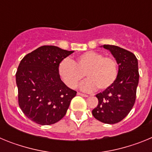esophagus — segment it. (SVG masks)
Returning a JSON list of instances; mask_svg holds the SVG:
<instances>
[{"instance_id": "obj_1", "label": "esophagus", "mask_w": 152, "mask_h": 152, "mask_svg": "<svg viewBox=\"0 0 152 152\" xmlns=\"http://www.w3.org/2000/svg\"><path fill=\"white\" fill-rule=\"evenodd\" d=\"M77 95H80V96H84V97H88V95L87 94H82V93H77Z\"/></svg>"}]
</instances>
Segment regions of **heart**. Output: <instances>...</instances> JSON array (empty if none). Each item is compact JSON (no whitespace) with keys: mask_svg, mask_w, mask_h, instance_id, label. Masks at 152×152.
Returning <instances> with one entry per match:
<instances>
[{"mask_svg":"<svg viewBox=\"0 0 152 152\" xmlns=\"http://www.w3.org/2000/svg\"><path fill=\"white\" fill-rule=\"evenodd\" d=\"M84 73L88 79L81 84L80 89L85 91H92L96 88L105 90L117 77V62L113 58L103 57L101 53L89 51L79 55L75 59L64 58L58 65L60 77L71 88H77Z\"/></svg>","mask_w":152,"mask_h":152,"instance_id":"1","label":"heart"}]
</instances>
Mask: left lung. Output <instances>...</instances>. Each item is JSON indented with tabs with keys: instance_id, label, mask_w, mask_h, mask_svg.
I'll list each match as a JSON object with an SVG mask.
<instances>
[{
	"instance_id": "1",
	"label": "left lung",
	"mask_w": 152,
	"mask_h": 152,
	"mask_svg": "<svg viewBox=\"0 0 152 152\" xmlns=\"http://www.w3.org/2000/svg\"><path fill=\"white\" fill-rule=\"evenodd\" d=\"M111 52L118 64V75L115 82L96 95L98 104L92 110L99 121L114 124L123 120L133 107L139 84L138 60L133 53L116 45H103Z\"/></svg>"
}]
</instances>
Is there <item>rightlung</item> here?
<instances>
[{"mask_svg":"<svg viewBox=\"0 0 152 152\" xmlns=\"http://www.w3.org/2000/svg\"><path fill=\"white\" fill-rule=\"evenodd\" d=\"M74 51L43 45L24 56L16 73L19 106L29 119L39 125L61 120L77 92L60 78L58 65Z\"/></svg>","mask_w":152,"mask_h":152,"instance_id":"1","label":"right lung"}]
</instances>
